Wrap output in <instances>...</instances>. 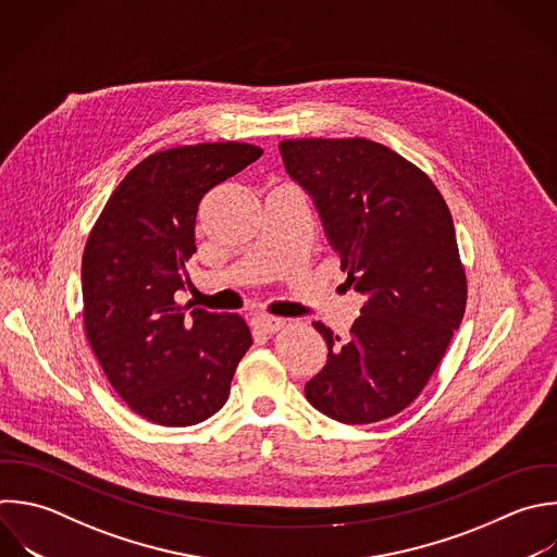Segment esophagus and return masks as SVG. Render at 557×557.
<instances>
[{
    "instance_id": "1",
    "label": "esophagus",
    "mask_w": 557,
    "mask_h": 557,
    "mask_svg": "<svg viewBox=\"0 0 557 557\" xmlns=\"http://www.w3.org/2000/svg\"><path fill=\"white\" fill-rule=\"evenodd\" d=\"M252 324L261 333H276V331H281L285 326V320L283 318H274V315H265V313H257L252 318Z\"/></svg>"
}]
</instances>
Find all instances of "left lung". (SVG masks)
Masks as SVG:
<instances>
[{"mask_svg": "<svg viewBox=\"0 0 557 557\" xmlns=\"http://www.w3.org/2000/svg\"><path fill=\"white\" fill-rule=\"evenodd\" d=\"M278 150L313 198L346 285L366 296L348 339L313 322L329 359L305 396L344 424L396 416L418 398L463 318L450 211L420 168L376 141L285 139Z\"/></svg>", "mask_w": 557, "mask_h": 557, "instance_id": "obj_1", "label": "left lung"}]
</instances>
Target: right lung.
<instances>
[{
    "label": "right lung",
    "instance_id": "right-lung-1",
    "mask_svg": "<svg viewBox=\"0 0 557 557\" xmlns=\"http://www.w3.org/2000/svg\"><path fill=\"white\" fill-rule=\"evenodd\" d=\"M261 154L237 141L154 152L126 174L89 233L87 339L115 392L154 424L189 426L213 416L252 344L242 315H187L174 294L189 281L200 200Z\"/></svg>",
    "mask_w": 557,
    "mask_h": 557
}]
</instances>
